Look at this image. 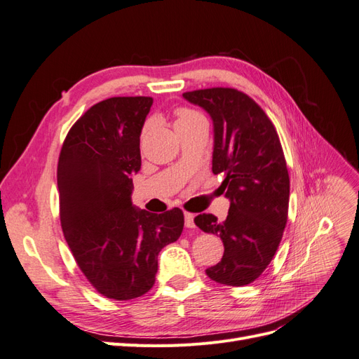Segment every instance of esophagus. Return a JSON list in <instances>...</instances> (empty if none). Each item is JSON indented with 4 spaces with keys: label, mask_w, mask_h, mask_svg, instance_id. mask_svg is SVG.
Returning <instances> with one entry per match:
<instances>
[{
    "label": "esophagus",
    "mask_w": 359,
    "mask_h": 359,
    "mask_svg": "<svg viewBox=\"0 0 359 359\" xmlns=\"http://www.w3.org/2000/svg\"><path fill=\"white\" fill-rule=\"evenodd\" d=\"M184 219H186V226L187 227H190V229H193L194 226V214H191V212H184Z\"/></svg>",
    "instance_id": "1"
}]
</instances>
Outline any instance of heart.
<instances>
[{
	"label": "heart",
	"instance_id": "b5f03b06",
	"mask_svg": "<svg viewBox=\"0 0 359 359\" xmlns=\"http://www.w3.org/2000/svg\"><path fill=\"white\" fill-rule=\"evenodd\" d=\"M175 116H177V123H175L177 127L193 124V123H206L205 116L201 112L190 109V107H178V109L175 111ZM151 126H153V121L145 123L144 130H142V136H145L149 132Z\"/></svg>",
	"mask_w": 359,
	"mask_h": 359
}]
</instances>
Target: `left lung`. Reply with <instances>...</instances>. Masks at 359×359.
I'll return each instance as SVG.
<instances>
[{"instance_id":"left-lung-1","label":"left lung","mask_w":359,"mask_h":359,"mask_svg":"<svg viewBox=\"0 0 359 359\" xmlns=\"http://www.w3.org/2000/svg\"><path fill=\"white\" fill-rule=\"evenodd\" d=\"M214 121V175L231 208L224 222L199 214L194 223L222 238L224 253L206 276L220 285L253 283L271 264L283 236L289 210V172L273 121L252 97L235 88L184 93Z\"/></svg>"}]
</instances>
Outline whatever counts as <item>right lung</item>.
I'll return each mask as SVG.
<instances>
[{"mask_svg": "<svg viewBox=\"0 0 359 359\" xmlns=\"http://www.w3.org/2000/svg\"><path fill=\"white\" fill-rule=\"evenodd\" d=\"M153 97L95 103L64 139L58 158L60 220L82 274L100 295L128 301L154 286L160 250L175 243L184 214L136 210L132 175Z\"/></svg>", "mask_w": 359, "mask_h": 359, "instance_id": "obj_1", "label": "right lung"}]
</instances>
